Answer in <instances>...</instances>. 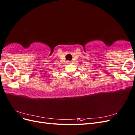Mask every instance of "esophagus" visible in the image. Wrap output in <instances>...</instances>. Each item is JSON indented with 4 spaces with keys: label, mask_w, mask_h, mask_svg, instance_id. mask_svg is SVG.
<instances>
[{
    "label": "esophagus",
    "mask_w": 135,
    "mask_h": 135,
    "mask_svg": "<svg viewBox=\"0 0 135 135\" xmlns=\"http://www.w3.org/2000/svg\"><path fill=\"white\" fill-rule=\"evenodd\" d=\"M68 62H70V61H68Z\"/></svg>",
    "instance_id": "obj_1"
}]
</instances>
